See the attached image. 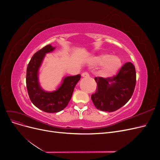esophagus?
<instances>
[{
	"instance_id": "1",
	"label": "esophagus",
	"mask_w": 160,
	"mask_h": 160,
	"mask_svg": "<svg viewBox=\"0 0 160 160\" xmlns=\"http://www.w3.org/2000/svg\"><path fill=\"white\" fill-rule=\"evenodd\" d=\"M82 77H89V74L88 73V72H84L82 73Z\"/></svg>"
}]
</instances>
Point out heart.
Here are the masks:
<instances>
[{
	"label": "heart",
	"instance_id": "heart-1",
	"mask_svg": "<svg viewBox=\"0 0 160 160\" xmlns=\"http://www.w3.org/2000/svg\"><path fill=\"white\" fill-rule=\"evenodd\" d=\"M95 62L98 65H102V71L105 75H111L117 71L121 66V61L118 57L108 55H101L96 58Z\"/></svg>",
	"mask_w": 160,
	"mask_h": 160
}]
</instances>
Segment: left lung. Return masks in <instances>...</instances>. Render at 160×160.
<instances>
[{
  "mask_svg": "<svg viewBox=\"0 0 160 160\" xmlns=\"http://www.w3.org/2000/svg\"><path fill=\"white\" fill-rule=\"evenodd\" d=\"M95 80L98 84L97 91L91 95L94 105L101 111L113 112L132 98L136 83L135 66L132 62H126L116 75L108 78L95 77Z\"/></svg>",
  "mask_w": 160,
  "mask_h": 160,
  "instance_id": "8db88e82",
  "label": "left lung"
}]
</instances>
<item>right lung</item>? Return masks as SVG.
<instances>
[{"instance_id": "right-lung-1", "label": "right lung", "mask_w": 160, "mask_h": 160, "mask_svg": "<svg viewBox=\"0 0 160 160\" xmlns=\"http://www.w3.org/2000/svg\"><path fill=\"white\" fill-rule=\"evenodd\" d=\"M55 47L48 45L35 52L28 64L26 83L28 96L37 108L47 113H57L67 107L72 97L81 75L68 76L62 79L56 91L48 92L43 90L38 82V70L47 53L54 51Z\"/></svg>"}]
</instances>
